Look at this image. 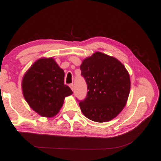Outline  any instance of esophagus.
Listing matches in <instances>:
<instances>
[{
    "instance_id": "obj_1",
    "label": "esophagus",
    "mask_w": 161,
    "mask_h": 161,
    "mask_svg": "<svg viewBox=\"0 0 161 161\" xmlns=\"http://www.w3.org/2000/svg\"><path fill=\"white\" fill-rule=\"evenodd\" d=\"M69 87H70V89H72V92H73V91H74V84H69Z\"/></svg>"
}]
</instances>
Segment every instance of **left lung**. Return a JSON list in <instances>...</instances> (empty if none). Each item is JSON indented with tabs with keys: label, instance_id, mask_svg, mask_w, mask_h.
Here are the masks:
<instances>
[{
	"label": "left lung",
	"instance_id": "obj_1",
	"mask_svg": "<svg viewBox=\"0 0 161 161\" xmlns=\"http://www.w3.org/2000/svg\"><path fill=\"white\" fill-rule=\"evenodd\" d=\"M89 92L80 101L81 112L91 120L108 122L126 106L130 92V74L120 61L96 52L84 59L80 65Z\"/></svg>",
	"mask_w": 161,
	"mask_h": 161
}]
</instances>
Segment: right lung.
Wrapping results in <instances>:
<instances>
[{"instance_id":"1","label":"right lung","mask_w":161,"mask_h":161,"mask_svg":"<svg viewBox=\"0 0 161 161\" xmlns=\"http://www.w3.org/2000/svg\"><path fill=\"white\" fill-rule=\"evenodd\" d=\"M65 72L53 58H41L32 64L22 80L24 98L31 108L45 118H53L72 94L64 84Z\"/></svg>"}]
</instances>
